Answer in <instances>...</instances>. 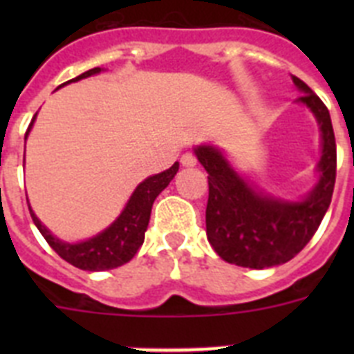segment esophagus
Returning a JSON list of instances; mask_svg holds the SVG:
<instances>
[{
    "label": "esophagus",
    "mask_w": 354,
    "mask_h": 354,
    "mask_svg": "<svg viewBox=\"0 0 354 354\" xmlns=\"http://www.w3.org/2000/svg\"><path fill=\"white\" fill-rule=\"evenodd\" d=\"M180 162H183V167H187V168L195 167L196 165L195 154H192V152H186V154H183V158H180Z\"/></svg>",
    "instance_id": "esophagus-1"
}]
</instances>
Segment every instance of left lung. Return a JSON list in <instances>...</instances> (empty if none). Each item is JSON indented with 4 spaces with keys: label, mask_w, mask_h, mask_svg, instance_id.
<instances>
[{
    "label": "left lung",
    "mask_w": 354,
    "mask_h": 354,
    "mask_svg": "<svg viewBox=\"0 0 354 354\" xmlns=\"http://www.w3.org/2000/svg\"><path fill=\"white\" fill-rule=\"evenodd\" d=\"M292 83L301 92L296 102L310 109L321 131L319 179L301 200L277 198L250 184L234 170L218 147L193 149L209 174L207 239L214 252L230 264L264 270L290 261L312 239L330 207L337 174L330 111L299 77L292 76Z\"/></svg>",
    "instance_id": "left-lung-1"
}]
</instances>
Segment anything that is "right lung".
<instances>
[{
	"instance_id": "1",
	"label": "right lung",
	"mask_w": 354,
	"mask_h": 354,
	"mask_svg": "<svg viewBox=\"0 0 354 354\" xmlns=\"http://www.w3.org/2000/svg\"><path fill=\"white\" fill-rule=\"evenodd\" d=\"M99 72H102L101 67L90 68V71L83 72L77 77H74V80L60 84L58 88H62V86H65L68 83H74V81L95 76ZM35 118L37 113L33 117V120H31L30 127H28L24 140L28 138V134H30L31 127H33ZM177 171H179V162H174L168 170L147 177L143 183H140L136 186L131 198L127 200L126 207L122 209V212L118 214V218L113 223L106 227L97 236L80 241V243H67V241H62L60 237L53 236L49 232V228L46 225H42V221L37 218L33 209L28 204L31 220L37 225V228H39V232L44 236V239L48 241L49 246L64 261H67L68 264L76 266V268L84 271L113 270V268H118V266H124L126 262H129L134 257V253L138 252L140 246L143 245L145 230L149 227L152 204H154V200L158 198L159 193L171 183V179H174Z\"/></svg>"
}]
</instances>
